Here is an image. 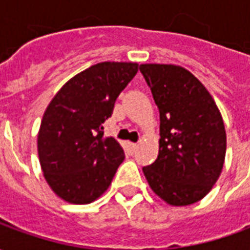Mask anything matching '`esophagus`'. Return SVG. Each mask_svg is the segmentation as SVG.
Here are the masks:
<instances>
[{"label":"esophagus","mask_w":250,"mask_h":250,"mask_svg":"<svg viewBox=\"0 0 250 250\" xmlns=\"http://www.w3.org/2000/svg\"><path fill=\"white\" fill-rule=\"evenodd\" d=\"M127 146H128V148H130L131 151H135L136 148H138V145H136V143H132V142H128Z\"/></svg>","instance_id":"obj_1"}]
</instances>
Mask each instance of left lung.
<instances>
[{
  "instance_id": "1",
  "label": "left lung",
  "mask_w": 250,
  "mask_h": 250,
  "mask_svg": "<svg viewBox=\"0 0 250 250\" xmlns=\"http://www.w3.org/2000/svg\"><path fill=\"white\" fill-rule=\"evenodd\" d=\"M159 109V154L143 167L154 193L188 206L213 188L224 167L226 132L214 99L191 72L173 64H141Z\"/></svg>"
}]
</instances>
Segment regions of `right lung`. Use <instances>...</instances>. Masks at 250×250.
Returning <instances> with one entry per match:
<instances>
[{
  "label": "right lung",
  "instance_id": "obj_1",
  "mask_svg": "<svg viewBox=\"0 0 250 250\" xmlns=\"http://www.w3.org/2000/svg\"><path fill=\"white\" fill-rule=\"evenodd\" d=\"M136 72V62H99L69 79L48 104L37 151L57 197L91 204L109 188L125 151L116 139L103 135V123Z\"/></svg>",
  "mask_w": 250,
  "mask_h": 250
}]
</instances>
